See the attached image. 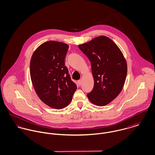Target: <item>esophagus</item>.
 <instances>
[{"instance_id":"esophagus-1","label":"esophagus","mask_w":155,"mask_h":155,"mask_svg":"<svg viewBox=\"0 0 155 155\" xmlns=\"http://www.w3.org/2000/svg\"><path fill=\"white\" fill-rule=\"evenodd\" d=\"M78 85L81 86V84H82V81H81V80H79V81H78Z\"/></svg>"}]
</instances>
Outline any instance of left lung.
Listing matches in <instances>:
<instances>
[{
	"mask_svg": "<svg viewBox=\"0 0 155 155\" xmlns=\"http://www.w3.org/2000/svg\"><path fill=\"white\" fill-rule=\"evenodd\" d=\"M78 47L91 63L94 86L87 94V98L98 106L110 104L120 94L125 84L127 64L123 53L111 39L104 35Z\"/></svg>",
	"mask_w": 155,
	"mask_h": 155,
	"instance_id": "1",
	"label": "left lung"
}]
</instances>
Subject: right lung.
<instances>
[{"instance_id": "add662e5", "label": "right lung", "mask_w": 155, "mask_h": 155, "mask_svg": "<svg viewBox=\"0 0 155 155\" xmlns=\"http://www.w3.org/2000/svg\"><path fill=\"white\" fill-rule=\"evenodd\" d=\"M69 45L48 41L33 53L30 61V76L34 88L44 104L57 110L67 107L77 89L71 80L64 59Z\"/></svg>"}]
</instances>
